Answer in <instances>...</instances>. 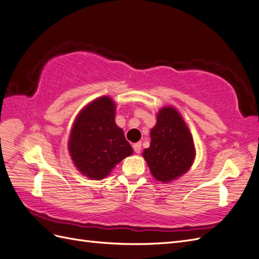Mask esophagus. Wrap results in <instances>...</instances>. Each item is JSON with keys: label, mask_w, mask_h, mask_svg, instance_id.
Instances as JSON below:
<instances>
[{"label": "esophagus", "mask_w": 259, "mask_h": 259, "mask_svg": "<svg viewBox=\"0 0 259 259\" xmlns=\"http://www.w3.org/2000/svg\"><path fill=\"white\" fill-rule=\"evenodd\" d=\"M133 148H134V151L136 153H140V151H142V143L138 142L136 144L133 145Z\"/></svg>", "instance_id": "esophagus-1"}]
</instances>
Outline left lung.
Segmentation results:
<instances>
[{"mask_svg": "<svg viewBox=\"0 0 259 259\" xmlns=\"http://www.w3.org/2000/svg\"><path fill=\"white\" fill-rule=\"evenodd\" d=\"M150 137V147L145 149L143 156L154 179L167 184L190 169L195 159L193 137L176 108L160 109Z\"/></svg>", "mask_w": 259, "mask_h": 259, "instance_id": "1", "label": "left lung"}]
</instances>
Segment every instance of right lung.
<instances>
[{
	"instance_id": "add662e5",
	"label": "right lung",
	"mask_w": 259,
	"mask_h": 259,
	"mask_svg": "<svg viewBox=\"0 0 259 259\" xmlns=\"http://www.w3.org/2000/svg\"><path fill=\"white\" fill-rule=\"evenodd\" d=\"M116 105L109 96L94 99L77 113L68 150L76 169L90 179L110 175L116 164L133 154L123 130L115 124Z\"/></svg>"
}]
</instances>
